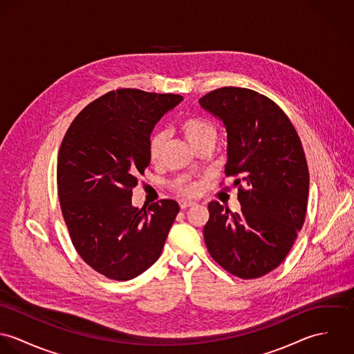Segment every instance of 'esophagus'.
<instances>
[{"instance_id": "1", "label": "esophagus", "mask_w": 354, "mask_h": 354, "mask_svg": "<svg viewBox=\"0 0 354 354\" xmlns=\"http://www.w3.org/2000/svg\"><path fill=\"white\" fill-rule=\"evenodd\" d=\"M196 203L191 202V201H181L180 202V207L183 208V209H185V208H188V207H191V205H195Z\"/></svg>"}]
</instances>
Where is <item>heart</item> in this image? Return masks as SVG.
<instances>
[{"mask_svg": "<svg viewBox=\"0 0 354 354\" xmlns=\"http://www.w3.org/2000/svg\"><path fill=\"white\" fill-rule=\"evenodd\" d=\"M180 129H181L184 138L188 140V143L194 149H196L205 140L215 139V128H214L212 122L204 117H199V115H191V117L184 118L180 124ZM163 145H165V138L162 133H155L153 136H151L150 143H149V156H150L152 163H156L160 159ZM173 185H174L176 191L181 192L183 195H188V196H195L201 191L199 184L195 181H191L187 177L177 178Z\"/></svg>", "mask_w": 354, "mask_h": 354, "instance_id": "obj_1", "label": "heart"}]
</instances>
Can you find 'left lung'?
<instances>
[{
  "label": "left lung",
  "instance_id": "1",
  "mask_svg": "<svg viewBox=\"0 0 354 354\" xmlns=\"http://www.w3.org/2000/svg\"><path fill=\"white\" fill-rule=\"evenodd\" d=\"M199 103L226 128V176L246 185L239 188L240 212L208 204L207 250L236 277H263L283 261L303 227L309 173L301 140L282 109L252 90L223 87Z\"/></svg>",
  "mask_w": 354,
  "mask_h": 354
}]
</instances>
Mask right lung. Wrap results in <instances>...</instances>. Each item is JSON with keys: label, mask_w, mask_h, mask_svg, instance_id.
Returning <instances> with one entry per match:
<instances>
[{"label": "right lung", "mask_w": 354, "mask_h": 354, "mask_svg": "<svg viewBox=\"0 0 354 354\" xmlns=\"http://www.w3.org/2000/svg\"><path fill=\"white\" fill-rule=\"evenodd\" d=\"M181 95L110 91L72 121L57 162L58 199L72 244L102 275L129 281L158 260L180 211L170 199L138 208L132 189L150 165L155 124Z\"/></svg>", "instance_id": "add662e5"}]
</instances>
